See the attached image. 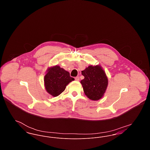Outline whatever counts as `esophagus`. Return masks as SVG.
<instances>
[{
	"mask_svg": "<svg viewBox=\"0 0 150 150\" xmlns=\"http://www.w3.org/2000/svg\"><path fill=\"white\" fill-rule=\"evenodd\" d=\"M75 80L76 81H79V76L75 77Z\"/></svg>",
	"mask_w": 150,
	"mask_h": 150,
	"instance_id": "1",
	"label": "esophagus"
}]
</instances>
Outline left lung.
Here are the masks:
<instances>
[{
	"mask_svg": "<svg viewBox=\"0 0 150 150\" xmlns=\"http://www.w3.org/2000/svg\"><path fill=\"white\" fill-rule=\"evenodd\" d=\"M84 79L80 83L86 96L91 100H100L105 92L108 79L105 71L100 66H89L81 71Z\"/></svg>",
	"mask_w": 150,
	"mask_h": 150,
	"instance_id": "8db88e82",
	"label": "left lung"
}]
</instances>
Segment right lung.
I'll return each instance as SVG.
<instances>
[{"instance_id":"add662e5","label":"right lung","mask_w":150,"mask_h":150,"mask_svg":"<svg viewBox=\"0 0 150 150\" xmlns=\"http://www.w3.org/2000/svg\"><path fill=\"white\" fill-rule=\"evenodd\" d=\"M74 80L69 72L56 66L48 70L44 76V84L48 93L56 97L62 93L66 86Z\"/></svg>"}]
</instances>
